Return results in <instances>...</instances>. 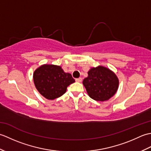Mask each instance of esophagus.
Listing matches in <instances>:
<instances>
[{
    "instance_id": "esophagus-1",
    "label": "esophagus",
    "mask_w": 151,
    "mask_h": 151,
    "mask_svg": "<svg viewBox=\"0 0 151 151\" xmlns=\"http://www.w3.org/2000/svg\"><path fill=\"white\" fill-rule=\"evenodd\" d=\"M75 81L77 82H81L82 81V78H76Z\"/></svg>"
}]
</instances>
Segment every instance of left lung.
<instances>
[{
  "label": "left lung",
  "instance_id": "left-lung-1",
  "mask_svg": "<svg viewBox=\"0 0 151 151\" xmlns=\"http://www.w3.org/2000/svg\"><path fill=\"white\" fill-rule=\"evenodd\" d=\"M83 81L88 95L95 101H108L117 92L119 81L115 73L107 67H91Z\"/></svg>",
  "mask_w": 151,
  "mask_h": 151
}]
</instances>
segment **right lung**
<instances>
[{"label":"right lung","instance_id":"add662e5","mask_svg":"<svg viewBox=\"0 0 151 151\" xmlns=\"http://www.w3.org/2000/svg\"><path fill=\"white\" fill-rule=\"evenodd\" d=\"M34 85L37 90L43 97L54 100L63 95L67 88L75 82L72 75L65 73L60 65L43 64L34 70Z\"/></svg>","mask_w":151,"mask_h":151}]
</instances>
